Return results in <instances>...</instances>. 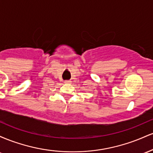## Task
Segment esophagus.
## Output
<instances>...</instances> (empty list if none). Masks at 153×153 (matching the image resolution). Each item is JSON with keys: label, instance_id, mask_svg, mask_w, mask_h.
<instances>
[{"label": "esophagus", "instance_id": "1", "mask_svg": "<svg viewBox=\"0 0 153 153\" xmlns=\"http://www.w3.org/2000/svg\"><path fill=\"white\" fill-rule=\"evenodd\" d=\"M72 81H71V80H65V83H71V82Z\"/></svg>", "mask_w": 153, "mask_h": 153}]
</instances>
